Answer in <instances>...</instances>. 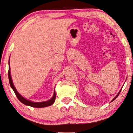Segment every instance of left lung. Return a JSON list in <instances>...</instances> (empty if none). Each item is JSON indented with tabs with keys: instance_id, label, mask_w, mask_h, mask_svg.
<instances>
[{
	"instance_id": "1",
	"label": "left lung",
	"mask_w": 133,
	"mask_h": 133,
	"mask_svg": "<svg viewBox=\"0 0 133 133\" xmlns=\"http://www.w3.org/2000/svg\"><path fill=\"white\" fill-rule=\"evenodd\" d=\"M121 90H122V88H121V90H119V92H118V94H117V95H116V97H115L114 98H113V99H112V101H111V102H112V101H114V100L115 99H116V98H117V97L118 96V95L119 94V93H120V92H121Z\"/></svg>"
}]
</instances>
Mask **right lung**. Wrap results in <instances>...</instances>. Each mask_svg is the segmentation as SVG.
I'll return each instance as SVG.
<instances>
[{
	"label": "right lung",
	"mask_w": 133,
	"mask_h": 133,
	"mask_svg": "<svg viewBox=\"0 0 133 133\" xmlns=\"http://www.w3.org/2000/svg\"><path fill=\"white\" fill-rule=\"evenodd\" d=\"M8 77H9V83L11 87V88L13 89V90L16 94V97L22 103L25 104L26 105H29L30 107H35V108H43V107H48L52 105L54 103V102L55 101L56 98V94H55V91H54V95L51 99L48 101H43V102H33L30 101V100H28L26 99L23 97L22 96V95L19 94L16 89L15 88V87L13 83L12 79L11 77V74H10V65H9V71H8Z\"/></svg>",
	"instance_id": "obj_1"
}]
</instances>
